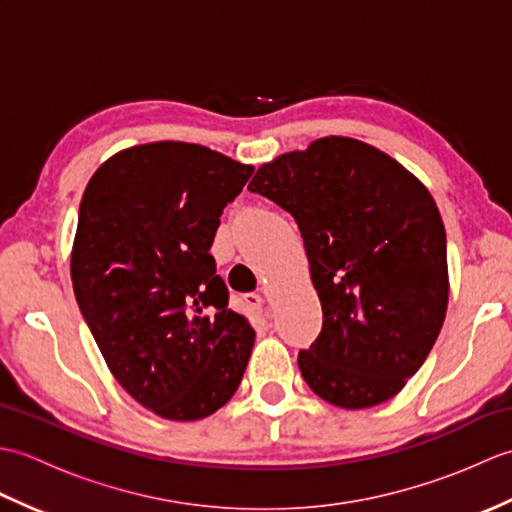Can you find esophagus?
I'll use <instances>...</instances> for the list:
<instances>
[{
	"label": "esophagus",
	"mask_w": 512,
	"mask_h": 512,
	"mask_svg": "<svg viewBox=\"0 0 512 512\" xmlns=\"http://www.w3.org/2000/svg\"><path fill=\"white\" fill-rule=\"evenodd\" d=\"M242 299L250 308H255V310L264 308V299H262V295H257V292H246V295H242Z\"/></svg>",
	"instance_id": "esophagus-1"
}]
</instances>
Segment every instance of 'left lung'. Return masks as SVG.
Wrapping results in <instances>:
<instances>
[{
    "mask_svg": "<svg viewBox=\"0 0 512 512\" xmlns=\"http://www.w3.org/2000/svg\"><path fill=\"white\" fill-rule=\"evenodd\" d=\"M248 189L295 217L306 246L323 328L299 352L303 380L343 409L394 398L449 303L447 233L427 187L380 149L328 136L266 162Z\"/></svg>",
    "mask_w": 512,
    "mask_h": 512,
    "instance_id": "left-lung-1",
    "label": "left lung"
}]
</instances>
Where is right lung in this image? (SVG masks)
Returning <instances> with one entry per match:
<instances>
[{"mask_svg": "<svg viewBox=\"0 0 512 512\" xmlns=\"http://www.w3.org/2000/svg\"><path fill=\"white\" fill-rule=\"evenodd\" d=\"M253 167L191 143L118 151L79 206L76 303L121 387L167 420H200L233 398L255 330L228 310L211 244Z\"/></svg>", "mask_w": 512, "mask_h": 512, "instance_id": "obj_1", "label": "right lung"}]
</instances>
